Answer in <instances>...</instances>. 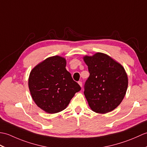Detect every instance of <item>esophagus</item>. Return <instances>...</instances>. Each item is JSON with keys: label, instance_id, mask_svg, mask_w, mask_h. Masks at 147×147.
Segmentation results:
<instances>
[{"label": "esophagus", "instance_id": "esophagus-1", "mask_svg": "<svg viewBox=\"0 0 147 147\" xmlns=\"http://www.w3.org/2000/svg\"><path fill=\"white\" fill-rule=\"evenodd\" d=\"M78 83L79 85H80L81 87L82 86V82H78Z\"/></svg>", "mask_w": 147, "mask_h": 147}]
</instances>
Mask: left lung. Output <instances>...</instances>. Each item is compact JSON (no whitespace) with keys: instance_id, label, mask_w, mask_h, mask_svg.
I'll return each instance as SVG.
<instances>
[{"instance_id":"obj_1","label":"left lung","mask_w":147,"mask_h":147,"mask_svg":"<svg viewBox=\"0 0 147 147\" xmlns=\"http://www.w3.org/2000/svg\"><path fill=\"white\" fill-rule=\"evenodd\" d=\"M83 60L90 73L84 94L90 109L98 114L114 110L123 101L128 85L124 67L101 52L85 55Z\"/></svg>"}]
</instances>
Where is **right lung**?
<instances>
[{"mask_svg": "<svg viewBox=\"0 0 147 147\" xmlns=\"http://www.w3.org/2000/svg\"><path fill=\"white\" fill-rule=\"evenodd\" d=\"M66 60L52 56L40 62L31 71L28 87L36 105L49 114L61 112L81 90L65 69Z\"/></svg>", "mask_w": 147, "mask_h": 147, "instance_id": "right-lung-1", "label": "right lung"}]
</instances>
